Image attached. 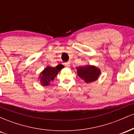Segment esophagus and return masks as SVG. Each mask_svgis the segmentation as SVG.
<instances>
[{
	"instance_id": "1",
	"label": "esophagus",
	"mask_w": 134,
	"mask_h": 134,
	"mask_svg": "<svg viewBox=\"0 0 134 134\" xmlns=\"http://www.w3.org/2000/svg\"><path fill=\"white\" fill-rule=\"evenodd\" d=\"M64 64H65V65L66 66V67H70V63L69 62H65V63H64Z\"/></svg>"
}]
</instances>
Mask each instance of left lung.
Segmentation results:
<instances>
[{
    "label": "left lung",
    "mask_w": 134,
    "mask_h": 134,
    "mask_svg": "<svg viewBox=\"0 0 134 134\" xmlns=\"http://www.w3.org/2000/svg\"><path fill=\"white\" fill-rule=\"evenodd\" d=\"M77 70L78 76L86 83L96 81L101 74L100 69L94 65L80 66L77 68Z\"/></svg>",
    "instance_id": "left-lung-1"
}]
</instances>
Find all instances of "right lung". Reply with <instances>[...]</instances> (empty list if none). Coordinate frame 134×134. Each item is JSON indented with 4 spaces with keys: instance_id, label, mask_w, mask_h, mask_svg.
Segmentation results:
<instances>
[{
    "instance_id": "1",
    "label": "right lung",
    "mask_w": 134,
    "mask_h": 134,
    "mask_svg": "<svg viewBox=\"0 0 134 134\" xmlns=\"http://www.w3.org/2000/svg\"><path fill=\"white\" fill-rule=\"evenodd\" d=\"M64 67V65H58L55 67H48L41 72L39 78L40 79V82L43 86H47L50 84L51 81H53L57 76L60 70H61Z\"/></svg>"
}]
</instances>
